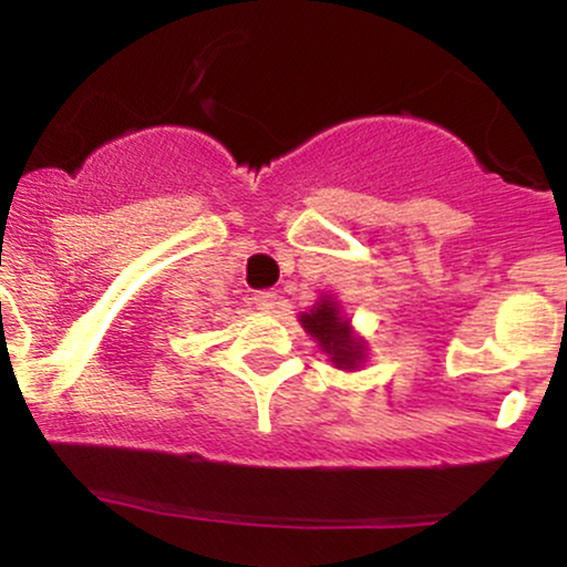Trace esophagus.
<instances>
[{"instance_id":"obj_1","label":"esophagus","mask_w":567,"mask_h":567,"mask_svg":"<svg viewBox=\"0 0 567 567\" xmlns=\"http://www.w3.org/2000/svg\"><path fill=\"white\" fill-rule=\"evenodd\" d=\"M252 303H256V309L261 311H271L277 306V292L271 290H258L256 296H252Z\"/></svg>"}]
</instances>
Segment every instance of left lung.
<instances>
[{"instance_id": "left-lung-1", "label": "left lung", "mask_w": 567, "mask_h": 567, "mask_svg": "<svg viewBox=\"0 0 567 567\" xmlns=\"http://www.w3.org/2000/svg\"><path fill=\"white\" fill-rule=\"evenodd\" d=\"M301 324L306 333L320 341L322 351H328L336 368L351 370L362 360V343L351 338L349 322L341 320L336 303L328 301V298H322L309 315H301Z\"/></svg>"}]
</instances>
